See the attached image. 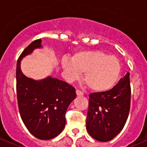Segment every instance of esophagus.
<instances>
[{
  "mask_svg": "<svg viewBox=\"0 0 147 147\" xmlns=\"http://www.w3.org/2000/svg\"><path fill=\"white\" fill-rule=\"evenodd\" d=\"M76 94L78 95V96H83L84 95V93L82 92H81L79 90H76Z\"/></svg>",
  "mask_w": 147,
  "mask_h": 147,
  "instance_id": "34e87169",
  "label": "esophagus"
}]
</instances>
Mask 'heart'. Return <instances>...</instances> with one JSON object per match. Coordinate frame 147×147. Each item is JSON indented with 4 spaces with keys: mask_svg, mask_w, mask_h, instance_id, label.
Returning a JSON list of instances; mask_svg holds the SVG:
<instances>
[{
    "mask_svg": "<svg viewBox=\"0 0 147 147\" xmlns=\"http://www.w3.org/2000/svg\"><path fill=\"white\" fill-rule=\"evenodd\" d=\"M65 78L76 81L85 71L84 81L92 92H109L118 82L121 65L115 56L100 50H83L75 53L72 59L63 57L61 60Z\"/></svg>",
    "mask_w": 147,
    "mask_h": 147,
    "instance_id": "obj_1",
    "label": "heart"
}]
</instances>
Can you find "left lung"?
<instances>
[{
  "label": "left lung",
  "mask_w": 147,
  "mask_h": 147,
  "mask_svg": "<svg viewBox=\"0 0 147 147\" xmlns=\"http://www.w3.org/2000/svg\"><path fill=\"white\" fill-rule=\"evenodd\" d=\"M130 106V73L127 72L111 91L89 95L88 133L98 141L113 140L125 125Z\"/></svg>",
  "instance_id": "obj_1"
}]
</instances>
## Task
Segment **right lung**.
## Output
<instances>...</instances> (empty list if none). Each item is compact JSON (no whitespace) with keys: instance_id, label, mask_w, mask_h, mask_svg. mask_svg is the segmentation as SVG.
I'll return each instance as SVG.
<instances>
[{"instance_id":"add662e5","label":"right lung","mask_w":147,"mask_h":147,"mask_svg":"<svg viewBox=\"0 0 147 147\" xmlns=\"http://www.w3.org/2000/svg\"><path fill=\"white\" fill-rule=\"evenodd\" d=\"M42 40L31 42L18 59L17 95L20 113L30 134L40 140L57 137L65 126L67 108L76 98L71 85L52 76L40 80L29 78L21 71V60L36 49H42Z\"/></svg>"}]
</instances>
